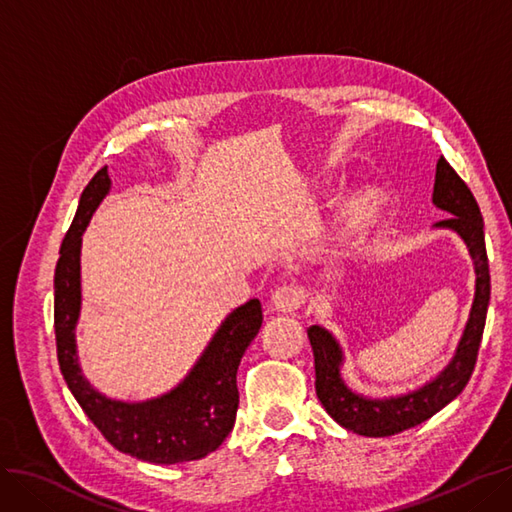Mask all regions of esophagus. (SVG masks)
<instances>
[{"mask_svg": "<svg viewBox=\"0 0 512 512\" xmlns=\"http://www.w3.org/2000/svg\"><path fill=\"white\" fill-rule=\"evenodd\" d=\"M307 301V294L303 290V286H299L297 282H288L282 284L273 292V305L280 312H297Z\"/></svg>", "mask_w": 512, "mask_h": 512, "instance_id": "esophagus-1", "label": "esophagus"}]
</instances>
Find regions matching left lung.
<instances>
[{"mask_svg":"<svg viewBox=\"0 0 512 512\" xmlns=\"http://www.w3.org/2000/svg\"><path fill=\"white\" fill-rule=\"evenodd\" d=\"M433 205L451 215V218L440 220L436 226L453 228L466 241L476 269V294L470 320L466 324V331H463L455 359L436 380L404 397L365 399L352 393L342 376H339L342 350H339L333 335L322 327L307 329L309 344L314 350L316 395L320 404L339 425L359 433V436L386 438L425 423L427 418L440 412L446 404H451L466 389L476 365L491 294L483 215H480L476 198L466 181L455 173L453 166L444 158H440L436 164Z\"/></svg>","mask_w":512,"mask_h":512,"instance_id":"1","label":"left lung"}]
</instances>
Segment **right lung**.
<instances>
[{
    "instance_id": "obj_1",
    "label": "right lung",
    "mask_w": 512,
    "mask_h": 512,
    "mask_svg": "<svg viewBox=\"0 0 512 512\" xmlns=\"http://www.w3.org/2000/svg\"><path fill=\"white\" fill-rule=\"evenodd\" d=\"M111 188L106 166L81 194L79 209L61 243L55 267V342L59 369L68 389L102 436L117 451L151 463L196 461L213 453L232 431L239 408L237 369L258 335L262 305L250 299L237 307L213 335L175 391L143 404H123L102 397L83 378L76 361L74 327L81 309V235L100 200Z\"/></svg>"
}]
</instances>
